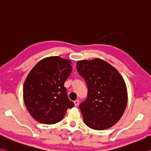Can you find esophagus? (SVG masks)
Instances as JSON below:
<instances>
[{
	"instance_id": "esophagus-1",
	"label": "esophagus",
	"mask_w": 151,
	"mask_h": 151,
	"mask_svg": "<svg viewBox=\"0 0 151 151\" xmlns=\"http://www.w3.org/2000/svg\"><path fill=\"white\" fill-rule=\"evenodd\" d=\"M74 104H75V106H77L79 104V101L78 100H76V101H74Z\"/></svg>"
}]
</instances>
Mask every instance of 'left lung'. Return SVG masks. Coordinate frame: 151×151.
<instances>
[{"instance_id":"8db88e82","label":"left lung","mask_w":151,"mask_h":151,"mask_svg":"<svg viewBox=\"0 0 151 151\" xmlns=\"http://www.w3.org/2000/svg\"><path fill=\"white\" fill-rule=\"evenodd\" d=\"M76 68L88 88L87 99L80 105L85 124L96 130L112 127L127 106L124 78L114 67L99 58L78 61Z\"/></svg>"}]
</instances>
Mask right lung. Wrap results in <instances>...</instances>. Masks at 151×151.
Returning a JSON list of instances; mask_svg holds the SVG:
<instances>
[{
	"label": "right lung",
	"instance_id": "obj_1",
	"mask_svg": "<svg viewBox=\"0 0 151 151\" xmlns=\"http://www.w3.org/2000/svg\"><path fill=\"white\" fill-rule=\"evenodd\" d=\"M71 62L58 56L40 60L25 79L24 101L32 117L44 124L59 122L74 103L64 83L72 71Z\"/></svg>",
	"mask_w": 151,
	"mask_h": 151
}]
</instances>
